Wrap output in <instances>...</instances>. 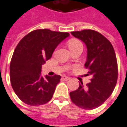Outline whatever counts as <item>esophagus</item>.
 I'll use <instances>...</instances> for the list:
<instances>
[{"instance_id": "1", "label": "esophagus", "mask_w": 127, "mask_h": 127, "mask_svg": "<svg viewBox=\"0 0 127 127\" xmlns=\"http://www.w3.org/2000/svg\"><path fill=\"white\" fill-rule=\"evenodd\" d=\"M61 79H62V80H64V81H68V80L70 79V78L68 76H62Z\"/></svg>"}]
</instances>
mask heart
Masks as SVG:
<instances>
[{"label":"heart","instance_id":"obj_1","mask_svg":"<svg viewBox=\"0 0 127 127\" xmlns=\"http://www.w3.org/2000/svg\"><path fill=\"white\" fill-rule=\"evenodd\" d=\"M68 47L71 50L78 47L83 48V44L79 40H71L68 43Z\"/></svg>","mask_w":127,"mask_h":127}]
</instances>
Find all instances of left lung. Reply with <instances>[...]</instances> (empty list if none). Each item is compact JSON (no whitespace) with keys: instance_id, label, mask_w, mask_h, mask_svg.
I'll use <instances>...</instances> for the list:
<instances>
[{"instance_id":"8db88e82","label":"left lung","mask_w":127,"mask_h":127,"mask_svg":"<svg viewBox=\"0 0 127 127\" xmlns=\"http://www.w3.org/2000/svg\"><path fill=\"white\" fill-rule=\"evenodd\" d=\"M72 35L84 42L87 48L85 67L92 75L91 82L86 86L83 83L70 92L73 104L79 107L91 110L104 103L114 91L118 78V67L114 49L110 41L94 30L73 31Z\"/></svg>"}]
</instances>
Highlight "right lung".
I'll use <instances>...</instances> for the list:
<instances>
[{
	"instance_id": "1",
	"label": "right lung",
	"mask_w": 127,
	"mask_h": 127,
	"mask_svg": "<svg viewBox=\"0 0 127 127\" xmlns=\"http://www.w3.org/2000/svg\"><path fill=\"white\" fill-rule=\"evenodd\" d=\"M68 36L66 32L38 29L30 32L18 43L10 64V78L13 91L23 102L38 106L52 98L61 76H42V65Z\"/></svg>"
}]
</instances>
